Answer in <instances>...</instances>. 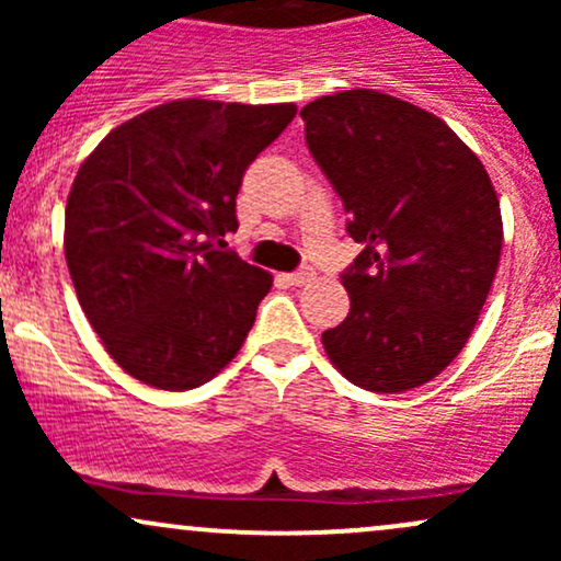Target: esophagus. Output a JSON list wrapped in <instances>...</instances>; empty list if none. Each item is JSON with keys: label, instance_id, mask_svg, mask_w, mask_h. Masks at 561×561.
<instances>
[{"label": "esophagus", "instance_id": "34e87169", "mask_svg": "<svg viewBox=\"0 0 561 561\" xmlns=\"http://www.w3.org/2000/svg\"><path fill=\"white\" fill-rule=\"evenodd\" d=\"M311 279H313V272H311V268H298V272L287 274V282H289V285H295V287L306 285V282H311Z\"/></svg>", "mask_w": 561, "mask_h": 561}]
</instances>
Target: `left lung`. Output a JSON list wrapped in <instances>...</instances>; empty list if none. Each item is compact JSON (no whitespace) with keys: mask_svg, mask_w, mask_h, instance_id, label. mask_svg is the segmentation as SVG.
I'll return each mask as SVG.
<instances>
[{"mask_svg":"<svg viewBox=\"0 0 561 561\" xmlns=\"http://www.w3.org/2000/svg\"><path fill=\"white\" fill-rule=\"evenodd\" d=\"M300 115L364 244L343 272L351 311L321 334L327 356L364 390L420 388L459 356L491 293L504 242L491 176L437 115L375 89Z\"/></svg>","mask_w":561,"mask_h":561,"instance_id":"left-lung-1","label":"left lung"}]
</instances>
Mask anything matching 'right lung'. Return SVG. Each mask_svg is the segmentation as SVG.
Segmentation results:
<instances>
[{
  "mask_svg": "<svg viewBox=\"0 0 561 561\" xmlns=\"http://www.w3.org/2000/svg\"><path fill=\"white\" fill-rule=\"evenodd\" d=\"M295 105L176 100L113 128L66 205V261L89 324L121 369L192 390L237 356L272 274L218 250L237 231L248 165Z\"/></svg>",
  "mask_w": 561,
  "mask_h": 561,
  "instance_id": "right-lung-1",
  "label": "right lung"
}]
</instances>
